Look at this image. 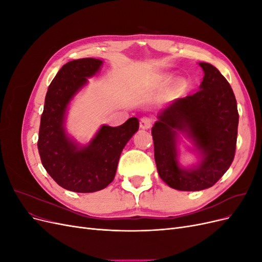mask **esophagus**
Returning a JSON list of instances; mask_svg holds the SVG:
<instances>
[{"instance_id": "obj_1", "label": "esophagus", "mask_w": 262, "mask_h": 262, "mask_svg": "<svg viewBox=\"0 0 262 262\" xmlns=\"http://www.w3.org/2000/svg\"><path fill=\"white\" fill-rule=\"evenodd\" d=\"M152 124H153V119L149 118V117H143L140 121L141 129H144V130L149 129L150 126H152Z\"/></svg>"}]
</instances>
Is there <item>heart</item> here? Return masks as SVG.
Wrapping results in <instances>:
<instances>
[{
	"label": "heart",
	"mask_w": 262,
	"mask_h": 262,
	"mask_svg": "<svg viewBox=\"0 0 262 262\" xmlns=\"http://www.w3.org/2000/svg\"><path fill=\"white\" fill-rule=\"evenodd\" d=\"M184 85H185V83L182 82V81H179V82L177 83V86H178V87H182V86H184Z\"/></svg>",
	"instance_id": "b5f03b06"
}]
</instances>
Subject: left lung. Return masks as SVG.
<instances>
[{"label": "left lung", "mask_w": 262, "mask_h": 262, "mask_svg": "<svg viewBox=\"0 0 262 262\" xmlns=\"http://www.w3.org/2000/svg\"><path fill=\"white\" fill-rule=\"evenodd\" d=\"M199 66L204 72L200 90L173 100L152 128L158 175L181 191H199L216 184L232 165L236 149L239 116L232 87L215 67L205 62ZM177 130L191 138L202 155L193 169L178 164Z\"/></svg>", "instance_id": "left-lung-1"}]
</instances>
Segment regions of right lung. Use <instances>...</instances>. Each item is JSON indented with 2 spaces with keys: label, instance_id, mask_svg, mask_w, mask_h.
<instances>
[{
  "label": "right lung",
  "instance_id": "add662e5",
  "mask_svg": "<svg viewBox=\"0 0 262 262\" xmlns=\"http://www.w3.org/2000/svg\"><path fill=\"white\" fill-rule=\"evenodd\" d=\"M101 64V60L93 58L68 62L54 76L46 95L38 137L39 155L47 172L70 191L87 193L106 188L115 178L123 147L139 130V120L133 117L119 126L102 125L83 147L67 137L64 118L69 102Z\"/></svg>",
  "mask_w": 262,
  "mask_h": 262
}]
</instances>
